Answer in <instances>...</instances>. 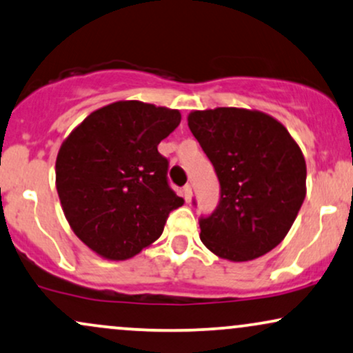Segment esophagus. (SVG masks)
<instances>
[{"instance_id": "obj_1", "label": "esophagus", "mask_w": 353, "mask_h": 353, "mask_svg": "<svg viewBox=\"0 0 353 353\" xmlns=\"http://www.w3.org/2000/svg\"><path fill=\"white\" fill-rule=\"evenodd\" d=\"M183 196H185V201L186 203L191 201V196H193V191H191V185H185L183 186Z\"/></svg>"}]
</instances>
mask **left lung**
Masks as SVG:
<instances>
[{"mask_svg":"<svg viewBox=\"0 0 353 353\" xmlns=\"http://www.w3.org/2000/svg\"><path fill=\"white\" fill-rule=\"evenodd\" d=\"M188 125L219 180V204L199 217L201 241L232 262L262 256L285 239L306 196V162L285 125L260 111H193Z\"/></svg>","mask_w":353,"mask_h":353,"instance_id":"obj_1","label":"left lung"}]
</instances>
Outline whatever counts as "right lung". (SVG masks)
I'll use <instances>...</instances> for the list:
<instances>
[{"instance_id":"1","label":"right lung","mask_w":353,"mask_h":353,"mask_svg":"<svg viewBox=\"0 0 353 353\" xmlns=\"http://www.w3.org/2000/svg\"><path fill=\"white\" fill-rule=\"evenodd\" d=\"M180 121L176 110L117 101L91 112L65 139L55 162L57 191L73 232L98 255H137L183 204L157 149Z\"/></svg>"}]
</instances>
